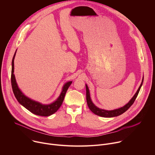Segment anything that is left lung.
<instances>
[{"instance_id":"8db88e82","label":"left lung","mask_w":155,"mask_h":155,"mask_svg":"<svg viewBox=\"0 0 155 155\" xmlns=\"http://www.w3.org/2000/svg\"><path fill=\"white\" fill-rule=\"evenodd\" d=\"M143 77L142 78V83L139 87V89L137 90V92L136 93V94L134 95V96L132 97V99L129 101L128 103H127L125 105H124L123 107L117 108V109H115V110H106L104 109H101L98 108L97 107H96L93 102L91 101V97H90V91H89V88H88L87 84H86V101H87V104L88 107L90 109L91 111L94 113L95 115H97L98 116L102 117H105V118H111V117H117L119 116L121 114H123V113H124L127 110H128V108L133 104V103L134 102L139 93V91L141 88V86L143 84Z\"/></svg>"}]
</instances>
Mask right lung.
I'll list each match as a JSON object with an SVG mask.
<instances>
[{
  "label": "right lung",
  "mask_w": 155,
  "mask_h": 155,
  "mask_svg": "<svg viewBox=\"0 0 155 155\" xmlns=\"http://www.w3.org/2000/svg\"><path fill=\"white\" fill-rule=\"evenodd\" d=\"M16 50L13 56L12 62V74H11V83L12 90L15 97L18 102L28 109L31 113L43 117H48L54 114L59 108L62 104L65 95L67 92L69 87L72 83V81L65 83L62 87V91L58 98L53 102L50 104H43L39 102L34 101L29 97L25 96L20 90L17 84L15 77L14 75V59L16 55Z\"/></svg>",
  "instance_id": "add662e5"
}]
</instances>
